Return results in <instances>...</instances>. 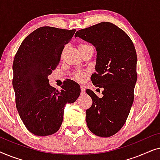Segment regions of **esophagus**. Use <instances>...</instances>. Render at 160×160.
Segmentation results:
<instances>
[{
    "mask_svg": "<svg viewBox=\"0 0 160 160\" xmlns=\"http://www.w3.org/2000/svg\"><path fill=\"white\" fill-rule=\"evenodd\" d=\"M85 93V89L83 86H81V94L83 95V94Z\"/></svg>",
    "mask_w": 160,
    "mask_h": 160,
    "instance_id": "obj_1",
    "label": "esophagus"
}]
</instances>
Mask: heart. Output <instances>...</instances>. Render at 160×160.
I'll return each mask as SVG.
<instances>
[{"instance_id": "1", "label": "heart", "mask_w": 160, "mask_h": 160, "mask_svg": "<svg viewBox=\"0 0 160 160\" xmlns=\"http://www.w3.org/2000/svg\"><path fill=\"white\" fill-rule=\"evenodd\" d=\"M89 47V45L86 44V43H80L79 45H78V49H84V48L86 47ZM75 78L78 82H82L83 80H84V76L82 75V74H80V73H76L75 75Z\"/></svg>"}]
</instances>
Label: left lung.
Segmentation results:
<instances>
[{
    "label": "left lung",
    "mask_w": 160,
    "mask_h": 160,
    "mask_svg": "<svg viewBox=\"0 0 160 160\" xmlns=\"http://www.w3.org/2000/svg\"><path fill=\"white\" fill-rule=\"evenodd\" d=\"M77 36L95 47L96 73L91 80L103 88L101 98L90 89L86 90L92 100L86 111L87 127L98 136H112L125 123L134 100L136 51L128 35L108 22L78 30Z\"/></svg>",
    "instance_id": "8db88e82"
}]
</instances>
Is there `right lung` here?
Returning <instances> with one entry per match:
<instances>
[{
    "label": "right lung",
    "instance_id": "add662e5",
    "mask_svg": "<svg viewBox=\"0 0 160 160\" xmlns=\"http://www.w3.org/2000/svg\"><path fill=\"white\" fill-rule=\"evenodd\" d=\"M75 32V29L39 28L24 39L14 57L12 84L17 109L26 128L38 136L58 132L65 106L73 103L80 95V87L75 82H66L59 91L50 86L48 79Z\"/></svg>",
    "mask_w": 160,
    "mask_h": 160
}]
</instances>
